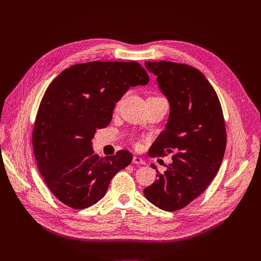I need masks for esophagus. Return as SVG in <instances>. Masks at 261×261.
Instances as JSON below:
<instances>
[{
	"label": "esophagus",
	"instance_id": "34e87169",
	"mask_svg": "<svg viewBox=\"0 0 261 261\" xmlns=\"http://www.w3.org/2000/svg\"><path fill=\"white\" fill-rule=\"evenodd\" d=\"M132 162H133L134 164H141V165H142V164H145L144 161H143L140 157H137V156H134V157H133V161H132Z\"/></svg>",
	"mask_w": 261,
	"mask_h": 261
}]
</instances>
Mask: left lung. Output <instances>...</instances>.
I'll return each instance as SVG.
<instances>
[{
	"instance_id": "1",
	"label": "left lung",
	"mask_w": 261,
	"mask_h": 261,
	"mask_svg": "<svg viewBox=\"0 0 261 261\" xmlns=\"http://www.w3.org/2000/svg\"><path fill=\"white\" fill-rule=\"evenodd\" d=\"M169 102V118L152 146V156L173 153L164 173L143 190L157 207L174 212L188 205L216 176L226 147L219 98L203 74L173 62H145Z\"/></svg>"
}]
</instances>
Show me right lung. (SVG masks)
<instances>
[{"label":"right lung","instance_id":"1","mask_svg":"<svg viewBox=\"0 0 261 261\" xmlns=\"http://www.w3.org/2000/svg\"><path fill=\"white\" fill-rule=\"evenodd\" d=\"M150 79L136 62H90L65 69L47 88L33 129V150L51 193L82 210L104 197L117 172L133 157L128 151L99 158L92 139L113 118L130 87Z\"/></svg>","mask_w":261,"mask_h":261}]
</instances>
